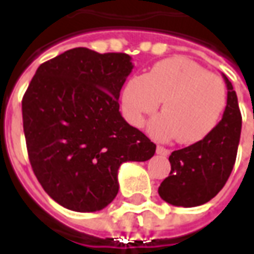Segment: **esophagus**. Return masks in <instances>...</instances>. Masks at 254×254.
<instances>
[{
	"instance_id": "34e87169",
	"label": "esophagus",
	"mask_w": 254,
	"mask_h": 254,
	"mask_svg": "<svg viewBox=\"0 0 254 254\" xmlns=\"http://www.w3.org/2000/svg\"><path fill=\"white\" fill-rule=\"evenodd\" d=\"M156 154L160 155V156H169V155H170V151L167 148H165V147L158 145V147H156Z\"/></svg>"
}]
</instances>
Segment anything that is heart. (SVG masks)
<instances>
[{"label": "heart", "mask_w": 254, "mask_h": 254, "mask_svg": "<svg viewBox=\"0 0 254 254\" xmlns=\"http://www.w3.org/2000/svg\"><path fill=\"white\" fill-rule=\"evenodd\" d=\"M160 100L163 113L149 121V134L159 141L180 137L181 143L194 144L216 127L227 92L222 78L189 58L173 57L132 77L122 89V110L133 127H141Z\"/></svg>", "instance_id": "b5f03b06"}]
</instances>
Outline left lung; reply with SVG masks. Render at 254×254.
<instances>
[{
    "mask_svg": "<svg viewBox=\"0 0 254 254\" xmlns=\"http://www.w3.org/2000/svg\"><path fill=\"white\" fill-rule=\"evenodd\" d=\"M227 85V105L216 127L187 148L171 152V171L160 184L159 196L171 205L197 207L222 190L234 167L241 137L238 99L233 84L223 74Z\"/></svg>",
    "mask_w": 254,
    "mask_h": 254,
    "instance_id": "1",
    "label": "left lung"
}]
</instances>
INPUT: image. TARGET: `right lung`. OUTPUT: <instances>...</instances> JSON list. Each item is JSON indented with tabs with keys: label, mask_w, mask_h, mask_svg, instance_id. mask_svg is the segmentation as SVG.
I'll list each match as a JSON object with an SVG mask.
<instances>
[{
	"label": "right lung",
	"mask_w": 254,
	"mask_h": 254,
	"mask_svg": "<svg viewBox=\"0 0 254 254\" xmlns=\"http://www.w3.org/2000/svg\"><path fill=\"white\" fill-rule=\"evenodd\" d=\"M130 60L125 53L76 47L42 64L23 96L34 174L67 209H103L118 193L120 166L154 156L156 145L120 113Z\"/></svg>",
	"instance_id": "right-lung-1"
}]
</instances>
